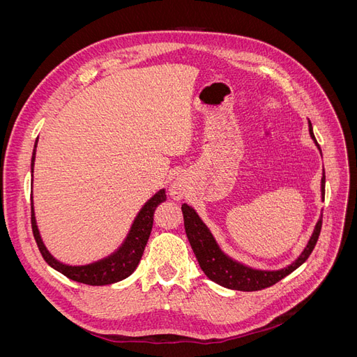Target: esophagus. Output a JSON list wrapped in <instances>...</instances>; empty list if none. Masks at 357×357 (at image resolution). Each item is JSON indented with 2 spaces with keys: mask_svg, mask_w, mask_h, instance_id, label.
I'll list each match as a JSON object with an SVG mask.
<instances>
[{
  "mask_svg": "<svg viewBox=\"0 0 357 357\" xmlns=\"http://www.w3.org/2000/svg\"><path fill=\"white\" fill-rule=\"evenodd\" d=\"M186 188L188 186H186L185 181H183L181 178H176L174 181L171 183V186H169V195H171V198H174L176 201H180L183 197L186 195V192H188Z\"/></svg>",
  "mask_w": 357,
  "mask_h": 357,
  "instance_id": "34e87169",
  "label": "esophagus"
}]
</instances>
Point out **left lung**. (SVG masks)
I'll list each match as a JSON object with an SVG mask.
<instances>
[{
	"label": "left lung",
	"mask_w": 357,
	"mask_h": 357,
	"mask_svg": "<svg viewBox=\"0 0 357 357\" xmlns=\"http://www.w3.org/2000/svg\"><path fill=\"white\" fill-rule=\"evenodd\" d=\"M308 131L312 142H314V144L320 150L316 142V137L312 134V126L310 121H308ZM320 192H321V199H323L325 198V171H323ZM181 211H183V219H185V229H186L188 240L190 243L193 253L197 256V261L204 274L207 275L211 282L218 283L226 289L243 290V291H255V290L269 287L275 284L277 282H280V280L284 278L286 275H289L290 273H294L295 269L304 264L308 259V256L311 255L312 248H314L319 240L320 229H321V218H320L314 226V231H312L305 248L302 250V253L295 259V261L290 265H287L286 268L269 271V269H256L235 261L234 257L228 256L222 250V247L219 245L218 241H215L214 235L208 229V226L202 222L198 213L193 210L190 205L183 204Z\"/></svg>",
	"instance_id": "1"
}]
</instances>
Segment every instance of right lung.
<instances>
[{
    "instance_id": "right-lung-1",
    "label": "right lung",
    "mask_w": 357,
    "mask_h": 357,
    "mask_svg": "<svg viewBox=\"0 0 357 357\" xmlns=\"http://www.w3.org/2000/svg\"><path fill=\"white\" fill-rule=\"evenodd\" d=\"M37 142L34 144V150H32V158H31V172H34V162H36V149ZM167 199L165 189H160L156 192L155 195L150 198L142 210L138 211L137 218L134 219L131 229H129L126 238L123 243L119 245L116 250L105 256L98 261L86 264V265H68L58 261L56 257H53L52 253L47 250L41 240V235L37 226L36 220V213H34V202H31V225H32V232H34V238L38 245V250L43 256V259L53 268L56 269L58 273L68 277L73 282L89 284V286H105V284H113L121 282V280L131 275L135 268L138 266L139 261H142V256L144 252V247L149 241L150 232H152L153 226V214L158 205ZM32 201V198H31Z\"/></svg>"
}]
</instances>
